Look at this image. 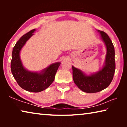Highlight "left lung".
I'll return each instance as SVG.
<instances>
[{
	"label": "left lung",
	"instance_id": "1",
	"mask_svg": "<svg viewBox=\"0 0 127 127\" xmlns=\"http://www.w3.org/2000/svg\"><path fill=\"white\" fill-rule=\"evenodd\" d=\"M106 48L105 64L99 71L87 76L72 66L73 79L77 87L87 93H95L106 89L113 80L115 70V50L113 42L104 31L98 30Z\"/></svg>",
	"mask_w": 127,
	"mask_h": 127
}]
</instances>
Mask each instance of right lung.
Here are the masks:
<instances>
[{
    "mask_svg": "<svg viewBox=\"0 0 127 127\" xmlns=\"http://www.w3.org/2000/svg\"><path fill=\"white\" fill-rule=\"evenodd\" d=\"M35 31V29L32 30L17 42L13 49L10 68L13 76L21 88L29 92H39L46 89L53 82L61 63H53L39 73L30 72L24 68L20 58V51Z\"/></svg>",
    "mask_w": 127,
    "mask_h": 127,
    "instance_id": "add662e5",
    "label": "right lung"
}]
</instances>
